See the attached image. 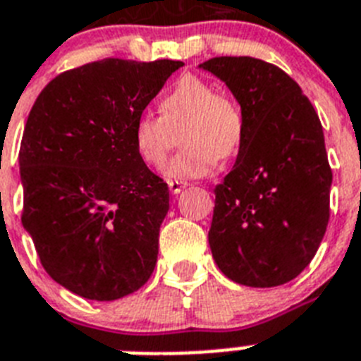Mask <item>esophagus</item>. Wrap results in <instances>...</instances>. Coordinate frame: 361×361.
I'll return each instance as SVG.
<instances>
[{"label":"esophagus","mask_w":361,"mask_h":361,"mask_svg":"<svg viewBox=\"0 0 361 361\" xmlns=\"http://www.w3.org/2000/svg\"><path fill=\"white\" fill-rule=\"evenodd\" d=\"M187 183H183V181H176V180H171L169 181V189H171L172 195H180L181 190L185 189Z\"/></svg>","instance_id":"esophagus-1"}]
</instances>
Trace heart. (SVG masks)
I'll use <instances>...</instances> for the list:
<instances>
[{
    "label": "heart",
    "instance_id": "heart-1",
    "mask_svg": "<svg viewBox=\"0 0 361 361\" xmlns=\"http://www.w3.org/2000/svg\"><path fill=\"white\" fill-rule=\"evenodd\" d=\"M159 114L140 113L131 128L135 154L150 169H161L180 135L185 146L166 166L169 178L189 180L209 174L219 157L228 159L245 137L239 105L198 75H183L159 99Z\"/></svg>",
    "mask_w": 361,
    "mask_h": 361
}]
</instances>
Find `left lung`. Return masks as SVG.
Here are the masks:
<instances>
[{
	"label": "left lung",
	"mask_w": 361,
	"mask_h": 361,
	"mask_svg": "<svg viewBox=\"0 0 361 361\" xmlns=\"http://www.w3.org/2000/svg\"><path fill=\"white\" fill-rule=\"evenodd\" d=\"M200 68L226 83L245 118L235 165L215 187L213 259L241 286L291 282L313 259L330 219L321 120L297 81L262 59L213 57Z\"/></svg>",
	"instance_id": "obj_1"
}]
</instances>
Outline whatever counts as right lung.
I'll list each match as a JSON object with an SVG mask.
<instances>
[{"mask_svg":"<svg viewBox=\"0 0 361 361\" xmlns=\"http://www.w3.org/2000/svg\"><path fill=\"white\" fill-rule=\"evenodd\" d=\"M181 61L102 59L51 79L20 146L22 224L55 282L116 300L154 272L169 187L135 154V118Z\"/></svg>","mask_w":361,"mask_h":361,"instance_id":"1","label":"right lung"}]
</instances>
